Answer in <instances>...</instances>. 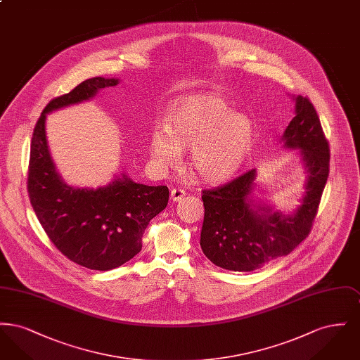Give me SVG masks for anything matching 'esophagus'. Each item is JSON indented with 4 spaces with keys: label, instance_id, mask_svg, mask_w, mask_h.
I'll return each mask as SVG.
<instances>
[{
    "label": "esophagus",
    "instance_id": "1",
    "mask_svg": "<svg viewBox=\"0 0 360 360\" xmlns=\"http://www.w3.org/2000/svg\"><path fill=\"white\" fill-rule=\"evenodd\" d=\"M185 195H186V191H185L184 188H172V193H170V198H172V202H178V201H181V200H182Z\"/></svg>",
    "mask_w": 360,
    "mask_h": 360
}]
</instances>
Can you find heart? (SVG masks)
I'll return each mask as SVG.
<instances>
[{"label":"heart","instance_id":"b5f03b06","mask_svg":"<svg viewBox=\"0 0 360 360\" xmlns=\"http://www.w3.org/2000/svg\"><path fill=\"white\" fill-rule=\"evenodd\" d=\"M254 127L248 117L232 113L217 94L186 97L167 110L166 131L155 129L150 154L162 167L179 163L181 151L191 148L190 165L207 184L232 176L250 154Z\"/></svg>","mask_w":360,"mask_h":360}]
</instances>
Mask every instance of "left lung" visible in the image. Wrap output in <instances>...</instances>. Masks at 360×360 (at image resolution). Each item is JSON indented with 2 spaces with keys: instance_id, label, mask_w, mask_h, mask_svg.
<instances>
[{
  "instance_id": "1",
  "label": "left lung",
  "mask_w": 360,
  "mask_h": 360,
  "mask_svg": "<svg viewBox=\"0 0 360 360\" xmlns=\"http://www.w3.org/2000/svg\"><path fill=\"white\" fill-rule=\"evenodd\" d=\"M295 116L283 132V147L300 150L307 172L305 194L291 214L255 204L257 170L241 174L220 188L202 191L205 207L201 248L216 266L254 271L289 255L311 229L329 174V146L313 103L297 96Z\"/></svg>"
}]
</instances>
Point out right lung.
Segmentation results:
<instances>
[{"instance_id": "right-lung-1", "label": "right lung", "mask_w": 360, "mask_h": 360, "mask_svg": "<svg viewBox=\"0 0 360 360\" xmlns=\"http://www.w3.org/2000/svg\"><path fill=\"white\" fill-rule=\"evenodd\" d=\"M117 84V78L96 77L51 100L34 127L28 170L31 205L53 245L71 262L100 271L116 269L140 252L147 225L167 206L169 188L136 184L125 174L98 188L69 186L52 160L46 117Z\"/></svg>"}]
</instances>
